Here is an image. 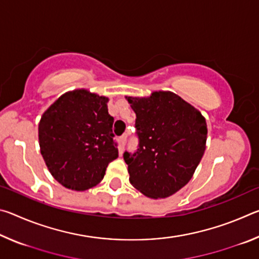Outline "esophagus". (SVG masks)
Segmentation results:
<instances>
[{
  "instance_id": "34e87169",
  "label": "esophagus",
  "mask_w": 259,
  "mask_h": 259,
  "mask_svg": "<svg viewBox=\"0 0 259 259\" xmlns=\"http://www.w3.org/2000/svg\"><path fill=\"white\" fill-rule=\"evenodd\" d=\"M125 143H126V136L123 135L120 137V144H121V151L124 150V146H125Z\"/></svg>"
}]
</instances>
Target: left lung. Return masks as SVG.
I'll return each instance as SVG.
<instances>
[{
    "mask_svg": "<svg viewBox=\"0 0 259 259\" xmlns=\"http://www.w3.org/2000/svg\"><path fill=\"white\" fill-rule=\"evenodd\" d=\"M136 113L138 148L125 151L131 185L153 199L168 198L190 182L205 150L207 123L179 96L156 91L126 97Z\"/></svg>",
    "mask_w": 259,
    "mask_h": 259,
    "instance_id": "8db88e82",
    "label": "left lung"
}]
</instances>
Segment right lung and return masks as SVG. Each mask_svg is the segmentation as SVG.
Masks as SVG:
<instances>
[{"mask_svg":"<svg viewBox=\"0 0 259 259\" xmlns=\"http://www.w3.org/2000/svg\"><path fill=\"white\" fill-rule=\"evenodd\" d=\"M107 102L87 90H74L61 96L41 117V154L56 181L69 190L97 185L107 165L119 156Z\"/></svg>","mask_w":259,"mask_h":259,"instance_id":"1","label":"right lung"}]
</instances>
